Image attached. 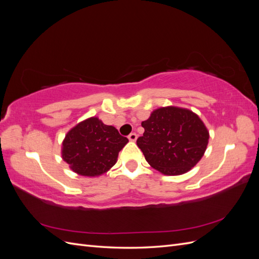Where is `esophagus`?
I'll list each match as a JSON object with an SVG mask.
<instances>
[{"mask_svg":"<svg viewBox=\"0 0 259 259\" xmlns=\"http://www.w3.org/2000/svg\"><path fill=\"white\" fill-rule=\"evenodd\" d=\"M128 139L131 140V142H136V139H137L136 133H131V134L128 135Z\"/></svg>","mask_w":259,"mask_h":259,"instance_id":"34e87169","label":"esophagus"}]
</instances>
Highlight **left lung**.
I'll return each mask as SVG.
<instances>
[{"mask_svg": "<svg viewBox=\"0 0 259 259\" xmlns=\"http://www.w3.org/2000/svg\"><path fill=\"white\" fill-rule=\"evenodd\" d=\"M142 126L145 133L137 139V146L147 162L164 175L187 173L206 150L208 131L188 109L159 108L142 122Z\"/></svg>", "mask_w": 259, "mask_h": 259, "instance_id": "8db88e82", "label": "left lung"}]
</instances>
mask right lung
Returning <instances> with one entry per match:
<instances>
[{
	"instance_id": "1",
	"label": "right lung",
	"mask_w": 259,
	"mask_h": 259,
	"mask_svg": "<svg viewBox=\"0 0 259 259\" xmlns=\"http://www.w3.org/2000/svg\"><path fill=\"white\" fill-rule=\"evenodd\" d=\"M128 143L111 125L92 116L70 130L62 142L61 155L74 173L95 177L116 163L117 155Z\"/></svg>"
}]
</instances>
